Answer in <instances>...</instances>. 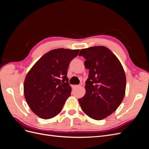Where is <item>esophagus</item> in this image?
I'll return each mask as SVG.
<instances>
[{
  "instance_id": "34e87169",
  "label": "esophagus",
  "mask_w": 149,
  "mask_h": 149,
  "mask_svg": "<svg viewBox=\"0 0 149 149\" xmlns=\"http://www.w3.org/2000/svg\"><path fill=\"white\" fill-rule=\"evenodd\" d=\"M79 86V85H73L72 86V88H73V89H75Z\"/></svg>"
}]
</instances>
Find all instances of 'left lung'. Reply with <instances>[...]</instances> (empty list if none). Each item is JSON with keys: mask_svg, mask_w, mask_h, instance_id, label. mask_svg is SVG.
Here are the masks:
<instances>
[{"mask_svg": "<svg viewBox=\"0 0 149 149\" xmlns=\"http://www.w3.org/2000/svg\"><path fill=\"white\" fill-rule=\"evenodd\" d=\"M89 70L86 94L78 100L89 118L101 120L118 109L125 96L126 77L120 62L109 49L96 46L81 49Z\"/></svg>", "mask_w": 149, "mask_h": 149, "instance_id": "1", "label": "left lung"}]
</instances>
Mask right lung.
<instances>
[{"label":"right lung","instance_id":"add662e5","mask_svg":"<svg viewBox=\"0 0 149 149\" xmlns=\"http://www.w3.org/2000/svg\"><path fill=\"white\" fill-rule=\"evenodd\" d=\"M79 52L52 49L40 58L26 74L24 84L25 98L31 110L40 118L48 119L57 116L71 96L67 71Z\"/></svg>","mask_w":149,"mask_h":149}]
</instances>
